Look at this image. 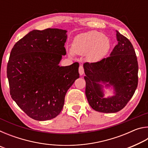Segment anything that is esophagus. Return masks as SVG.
I'll return each mask as SVG.
<instances>
[{
	"label": "esophagus",
	"mask_w": 148,
	"mask_h": 148,
	"mask_svg": "<svg viewBox=\"0 0 148 148\" xmlns=\"http://www.w3.org/2000/svg\"><path fill=\"white\" fill-rule=\"evenodd\" d=\"M79 73L81 76H82V75L84 74V67L82 66H79Z\"/></svg>",
	"instance_id": "1"
}]
</instances>
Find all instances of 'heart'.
Listing matches in <instances>:
<instances>
[{
  "instance_id": "obj_1",
  "label": "heart",
  "mask_w": 148,
  "mask_h": 148,
  "mask_svg": "<svg viewBox=\"0 0 148 148\" xmlns=\"http://www.w3.org/2000/svg\"><path fill=\"white\" fill-rule=\"evenodd\" d=\"M111 43L110 39L97 31H89L82 34L75 38L72 44V49L69 51V56L73 57L75 53L88 54L92 61H99L108 53Z\"/></svg>"
}]
</instances>
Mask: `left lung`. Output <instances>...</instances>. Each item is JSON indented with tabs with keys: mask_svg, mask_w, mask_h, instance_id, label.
Masks as SVG:
<instances>
[{
	"mask_svg": "<svg viewBox=\"0 0 148 148\" xmlns=\"http://www.w3.org/2000/svg\"><path fill=\"white\" fill-rule=\"evenodd\" d=\"M117 44L110 57L84 64L86 95L95 111L116 113L126 106L138 86L137 57L128 38L116 31ZM112 86L114 95L104 97L103 87Z\"/></svg>",
	"mask_w": 148,
	"mask_h": 148,
	"instance_id": "1",
	"label": "left lung"
}]
</instances>
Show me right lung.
Returning <instances> with one entry per match:
<instances>
[{"label": "right lung", "mask_w": 148, "mask_h": 148, "mask_svg": "<svg viewBox=\"0 0 148 148\" xmlns=\"http://www.w3.org/2000/svg\"><path fill=\"white\" fill-rule=\"evenodd\" d=\"M67 31L33 30L16 42L7 65L12 99L27 116L46 121L61 112L67 91L79 78V63L60 66Z\"/></svg>", "instance_id": "add662e5"}]
</instances>
